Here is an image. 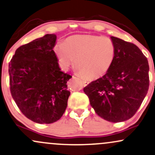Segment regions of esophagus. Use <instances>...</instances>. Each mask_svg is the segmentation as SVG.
Returning a JSON list of instances; mask_svg holds the SVG:
<instances>
[{
    "mask_svg": "<svg viewBox=\"0 0 155 155\" xmlns=\"http://www.w3.org/2000/svg\"><path fill=\"white\" fill-rule=\"evenodd\" d=\"M82 83H83V85H87L89 83V82L88 81H86V80H82Z\"/></svg>",
    "mask_w": 155,
    "mask_h": 155,
    "instance_id": "esophagus-1",
    "label": "esophagus"
}]
</instances>
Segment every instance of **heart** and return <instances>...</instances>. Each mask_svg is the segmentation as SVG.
I'll return each instance as SVG.
<instances>
[{
    "label": "heart",
    "mask_w": 155,
    "mask_h": 155,
    "mask_svg": "<svg viewBox=\"0 0 155 155\" xmlns=\"http://www.w3.org/2000/svg\"><path fill=\"white\" fill-rule=\"evenodd\" d=\"M58 64L67 71L75 61L76 71L89 79H98L108 72L115 56L110 38L96 35H77L58 42L54 47Z\"/></svg>",
    "instance_id": "heart-1"
}]
</instances>
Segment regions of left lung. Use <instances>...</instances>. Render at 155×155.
Masks as SVG:
<instances>
[{
	"label": "left lung",
	"mask_w": 155,
	"mask_h": 155,
	"mask_svg": "<svg viewBox=\"0 0 155 155\" xmlns=\"http://www.w3.org/2000/svg\"><path fill=\"white\" fill-rule=\"evenodd\" d=\"M115 56L103 77L83 88L96 113L112 123L131 118L141 106L150 85L148 60L134 43L112 36Z\"/></svg>",
	"instance_id": "8db88e82"
}]
</instances>
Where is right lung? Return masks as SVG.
Masks as SVG:
<instances>
[{"instance_id": "add662e5", "label": "right lung", "mask_w": 155, "mask_h": 155, "mask_svg": "<svg viewBox=\"0 0 155 155\" xmlns=\"http://www.w3.org/2000/svg\"><path fill=\"white\" fill-rule=\"evenodd\" d=\"M55 34L19 47L8 64L12 96L22 114L40 124L59 120L64 113L72 76L60 70L54 53Z\"/></svg>"}]
</instances>
